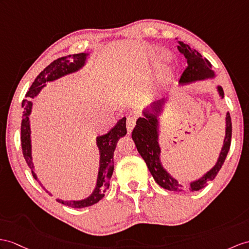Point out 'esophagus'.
Returning <instances> with one entry per match:
<instances>
[{
  "mask_svg": "<svg viewBox=\"0 0 249 249\" xmlns=\"http://www.w3.org/2000/svg\"><path fill=\"white\" fill-rule=\"evenodd\" d=\"M136 115H131V116L126 117V129H128L129 134L132 132L133 128H134V125L136 124Z\"/></svg>",
  "mask_w": 249,
  "mask_h": 249,
  "instance_id": "1",
  "label": "esophagus"
}]
</instances>
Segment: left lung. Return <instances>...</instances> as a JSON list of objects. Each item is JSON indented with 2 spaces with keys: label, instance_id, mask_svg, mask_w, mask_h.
<instances>
[{
  "label": "left lung",
  "instance_id": "obj_1",
  "mask_svg": "<svg viewBox=\"0 0 249 249\" xmlns=\"http://www.w3.org/2000/svg\"><path fill=\"white\" fill-rule=\"evenodd\" d=\"M178 51L184 54L187 60V68L179 78V84H187L197 80L214 77V71L211 70V64L206 58L196 50L185 44L184 42L178 41ZM217 92L220 96L224 97V90L221 87H217ZM167 101L166 98L157 100L151 105V107L143 111L144 117H139L136 121V125L132 132V138L135 142L137 151L142 155L143 160L147 163L149 171L152 174L153 178L163 189L184 192L188 189L191 191H197L202 189L208 181L214 179L216 174L219 173L224 161L226 160L228 151L231 143V118L230 114H226V134L224 138V144L215 166L206 173L203 178L192 181L190 187L187 188L183 184L173 178L169 174L160 162V148L159 143V116L162 111V107Z\"/></svg>",
  "mask_w": 249,
  "mask_h": 249
}]
</instances>
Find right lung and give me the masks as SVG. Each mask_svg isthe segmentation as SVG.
<instances>
[{
	"mask_svg": "<svg viewBox=\"0 0 249 249\" xmlns=\"http://www.w3.org/2000/svg\"><path fill=\"white\" fill-rule=\"evenodd\" d=\"M88 53H80L75 54H69V56L58 58L54 60L50 65L42 71L40 74L35 79L32 87L26 93V99L22 101L23 107V116L21 124V145L23 156L25 159L28 167L32 170L34 178L38 181L41 187L52 196L45 188L42 186L37 175L34 171V163L32 159V144H30V126H29V115L32 112L33 102L30 101L37 96L40 90L45 86V82L53 81L58 78H61L68 74H71L80 70L86 64ZM126 134L125 128V117L121 118L113 129L108 131L107 134L97 137V147L99 149L100 153V162H99V172L97 178L96 188L93 193L89 197L81 199V201H63V199L57 198V202L61 203L65 206L71 208H84L98 203L100 199L105 196L106 190L108 189L110 180L114 170V151L116 148L117 142L120 137Z\"/></svg>",
	"mask_w": 249,
	"mask_h": 249,
	"instance_id": "obj_1",
	"label": "right lung"
}]
</instances>
